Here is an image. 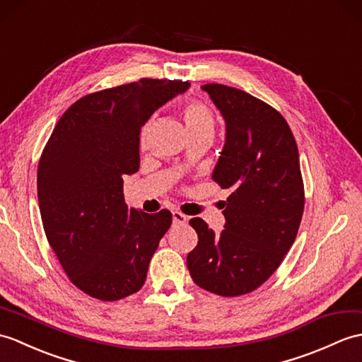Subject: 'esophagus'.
I'll list each match as a JSON object with an SVG mask.
<instances>
[{
  "instance_id": "34e87169",
  "label": "esophagus",
  "mask_w": 362,
  "mask_h": 362,
  "mask_svg": "<svg viewBox=\"0 0 362 362\" xmlns=\"http://www.w3.org/2000/svg\"><path fill=\"white\" fill-rule=\"evenodd\" d=\"M173 221L175 225H185L188 222V217L180 211H173Z\"/></svg>"
}]
</instances>
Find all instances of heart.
<instances>
[{
	"label": "heart",
	"instance_id": "obj_1",
	"mask_svg": "<svg viewBox=\"0 0 362 362\" xmlns=\"http://www.w3.org/2000/svg\"><path fill=\"white\" fill-rule=\"evenodd\" d=\"M182 115L188 132L200 129H214V117L208 106L197 100H189L182 107ZM148 128L145 126L141 131V139L146 137Z\"/></svg>",
	"mask_w": 362,
	"mask_h": 362
}]
</instances>
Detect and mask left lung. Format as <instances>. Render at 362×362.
Listing matches in <instances>:
<instances>
[{"mask_svg": "<svg viewBox=\"0 0 362 362\" xmlns=\"http://www.w3.org/2000/svg\"><path fill=\"white\" fill-rule=\"evenodd\" d=\"M202 89L226 124L213 180L233 192L221 234L200 217L189 221L199 242L187 265L200 288L233 298L260 287L288 253L304 213V182L296 140L274 107L217 83Z\"/></svg>", "mask_w": 362, "mask_h": 362, "instance_id": "8db88e82", "label": "left lung"}]
</instances>
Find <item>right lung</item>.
Wrapping results in <instances>:
<instances>
[{
  "mask_svg": "<svg viewBox=\"0 0 362 362\" xmlns=\"http://www.w3.org/2000/svg\"><path fill=\"white\" fill-rule=\"evenodd\" d=\"M188 81L141 78L77 100L38 163V205L49 245L71 282L100 300L139 291L171 226L168 209L128 208L123 175L139 171L140 131Z\"/></svg>",
  "mask_w": 362,
  "mask_h": 362,
  "instance_id": "right-lung-1",
  "label": "right lung"
}]
</instances>
